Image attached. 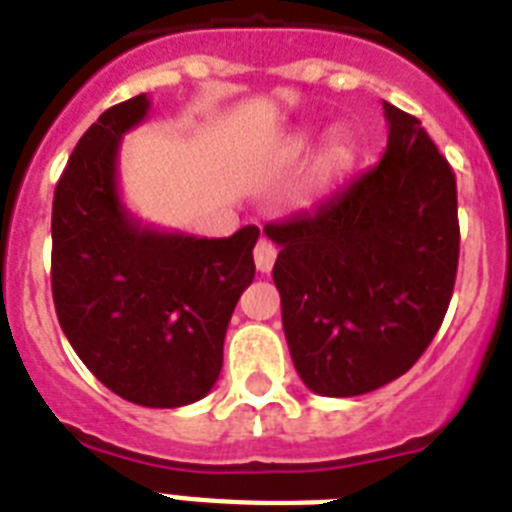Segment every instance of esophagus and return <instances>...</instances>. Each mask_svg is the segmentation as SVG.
I'll use <instances>...</instances> for the list:
<instances>
[{"label":"esophagus","mask_w":512,"mask_h":512,"mask_svg":"<svg viewBox=\"0 0 512 512\" xmlns=\"http://www.w3.org/2000/svg\"><path fill=\"white\" fill-rule=\"evenodd\" d=\"M276 255H279V249L276 244L268 239H260L255 247V265L260 273H271L273 263H276Z\"/></svg>","instance_id":"obj_1"}]
</instances>
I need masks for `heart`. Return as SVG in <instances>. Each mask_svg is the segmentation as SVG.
<instances>
[{
    "instance_id": "obj_1",
    "label": "heart",
    "mask_w": 512,
    "mask_h": 512,
    "mask_svg": "<svg viewBox=\"0 0 512 512\" xmlns=\"http://www.w3.org/2000/svg\"><path fill=\"white\" fill-rule=\"evenodd\" d=\"M305 148V140H295L292 148H289V154H300ZM356 156H358V148L353 143L350 135L345 132H335L327 143V151L321 156V164H319V172L324 180H332V177H340L356 164Z\"/></svg>"
}]
</instances>
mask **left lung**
<instances>
[{"label":"left lung","instance_id":"1","mask_svg":"<svg viewBox=\"0 0 512 512\" xmlns=\"http://www.w3.org/2000/svg\"><path fill=\"white\" fill-rule=\"evenodd\" d=\"M380 164L303 215L268 223L273 281L297 374L319 396H361L425 353L460 260L457 180L420 119L382 103Z\"/></svg>","mask_w":512,"mask_h":512}]
</instances>
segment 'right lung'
I'll use <instances>...</instances> for the list:
<instances>
[{"mask_svg":"<svg viewBox=\"0 0 512 512\" xmlns=\"http://www.w3.org/2000/svg\"><path fill=\"white\" fill-rule=\"evenodd\" d=\"M148 108L146 95L111 106L76 143L52 201V300L71 348L108 390L175 409L217 382L225 329L255 279L260 228L196 239L127 212L119 146Z\"/></svg>","mask_w":512,"mask_h":512,"instance_id":"add662e5","label":"right lung"}]
</instances>
